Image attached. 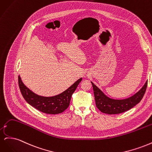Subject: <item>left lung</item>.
<instances>
[{
	"mask_svg": "<svg viewBox=\"0 0 152 152\" xmlns=\"http://www.w3.org/2000/svg\"><path fill=\"white\" fill-rule=\"evenodd\" d=\"M93 85L96 105L101 112L110 115L118 114L130 110L140 102L145 93L148 84L146 80L141 89L136 94L123 99H112L106 96L103 92L91 82Z\"/></svg>",
	"mask_w": 152,
	"mask_h": 152,
	"instance_id": "left-lung-1",
	"label": "left lung"
}]
</instances>
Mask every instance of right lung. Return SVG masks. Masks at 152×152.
I'll return each instance as SVG.
<instances>
[{"label": "right lung", "mask_w": 152, "mask_h": 152, "mask_svg": "<svg viewBox=\"0 0 152 152\" xmlns=\"http://www.w3.org/2000/svg\"><path fill=\"white\" fill-rule=\"evenodd\" d=\"M82 80V78H80L61 94L50 97L34 93L23 84L20 75L18 76V84L23 97L29 104L43 113L55 115L61 113L68 108L72 95Z\"/></svg>", "instance_id": "obj_1"}]
</instances>
